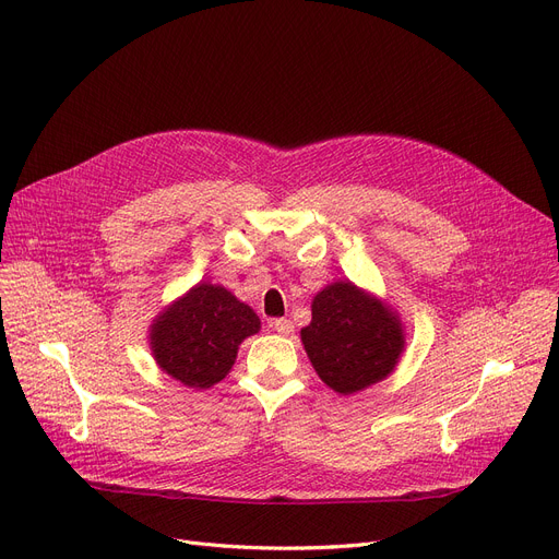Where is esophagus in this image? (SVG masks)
I'll use <instances>...</instances> for the list:
<instances>
[{
	"instance_id": "obj_1",
	"label": "esophagus",
	"mask_w": 559,
	"mask_h": 559,
	"mask_svg": "<svg viewBox=\"0 0 559 559\" xmlns=\"http://www.w3.org/2000/svg\"><path fill=\"white\" fill-rule=\"evenodd\" d=\"M272 329H274L278 335H292V331H295V326H292L289 319H274V321H272Z\"/></svg>"
}]
</instances>
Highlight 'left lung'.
Instances as JSON below:
<instances>
[{
  "label": "left lung",
  "instance_id": "1",
  "mask_svg": "<svg viewBox=\"0 0 559 559\" xmlns=\"http://www.w3.org/2000/svg\"><path fill=\"white\" fill-rule=\"evenodd\" d=\"M301 342L317 376L348 396L396 369L405 350V326L388 301L350 281H335L314 295Z\"/></svg>",
  "mask_w": 559,
  "mask_h": 559
}]
</instances>
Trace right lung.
Returning <instances> with one entry per match:
<instances>
[{
  "label": "right lung",
  "mask_w": 559,
  "mask_h": 559,
  "mask_svg": "<svg viewBox=\"0 0 559 559\" xmlns=\"http://www.w3.org/2000/svg\"><path fill=\"white\" fill-rule=\"evenodd\" d=\"M260 331V319L224 285L201 281L156 314L150 348L160 371L179 383L209 390L238 358L240 344Z\"/></svg>",
  "instance_id": "obj_1"
}]
</instances>
